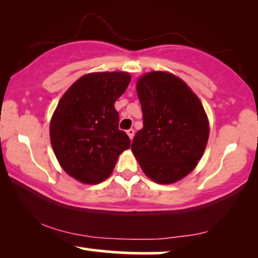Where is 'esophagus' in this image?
Returning <instances> with one entry per match:
<instances>
[{
    "label": "esophagus",
    "instance_id": "esophagus-1",
    "mask_svg": "<svg viewBox=\"0 0 258 258\" xmlns=\"http://www.w3.org/2000/svg\"><path fill=\"white\" fill-rule=\"evenodd\" d=\"M127 135H128V137H130V139H133V137H135V130L133 128H130V130H127Z\"/></svg>",
    "mask_w": 258,
    "mask_h": 258
}]
</instances>
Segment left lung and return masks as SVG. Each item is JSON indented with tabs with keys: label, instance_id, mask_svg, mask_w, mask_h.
<instances>
[{
	"label": "left lung",
	"instance_id": "8db88e82",
	"mask_svg": "<svg viewBox=\"0 0 258 258\" xmlns=\"http://www.w3.org/2000/svg\"><path fill=\"white\" fill-rule=\"evenodd\" d=\"M143 128L135 136L132 152L147 177L172 184L187 176L203 156L209 121L191 88L167 72H150L137 82Z\"/></svg>",
	"mask_w": 258,
	"mask_h": 258
}]
</instances>
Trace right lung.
<instances>
[{
	"label": "right lung",
	"mask_w": 258,
	"mask_h": 258,
	"mask_svg": "<svg viewBox=\"0 0 258 258\" xmlns=\"http://www.w3.org/2000/svg\"><path fill=\"white\" fill-rule=\"evenodd\" d=\"M131 77L125 72L89 73L74 82L60 99L50 120V143L61 167L84 184L111 176L116 160L130 149L120 131L114 102Z\"/></svg>",
	"instance_id": "1"
}]
</instances>
